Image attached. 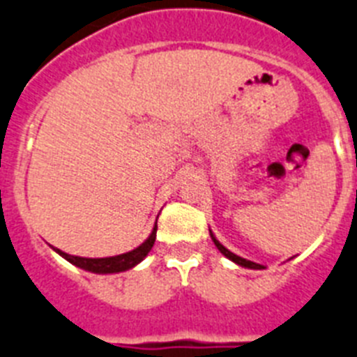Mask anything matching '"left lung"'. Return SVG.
<instances>
[{"label":"left lung","instance_id":"obj_1","mask_svg":"<svg viewBox=\"0 0 357 357\" xmlns=\"http://www.w3.org/2000/svg\"><path fill=\"white\" fill-rule=\"evenodd\" d=\"M211 238H213V242H215L216 248H218V251H220L222 255H224V257L229 258V260H233L234 264H238V266H242V267H249V269H264V267H261L260 264H255V261H251V260H245V258L236 257V255H234V252H231L229 249H225L224 245H222V243L218 242V240H216L215 236H213V233H211Z\"/></svg>","mask_w":357,"mask_h":357}]
</instances>
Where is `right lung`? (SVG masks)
<instances>
[{
    "instance_id": "add662e5",
    "label": "right lung",
    "mask_w": 357,
    "mask_h": 357,
    "mask_svg": "<svg viewBox=\"0 0 357 357\" xmlns=\"http://www.w3.org/2000/svg\"><path fill=\"white\" fill-rule=\"evenodd\" d=\"M155 238H157V225L153 227L151 234H149V238L146 240L142 245H139L137 249L130 252H124V255H119V257H109V258H81V257H72V255H66V252L59 251L61 257L66 258L70 264H74V266L81 267V269H86L91 271V273H100V274H106V273H121V271H126V269H132L133 266H137L142 258L151 251L153 248Z\"/></svg>"
}]
</instances>
